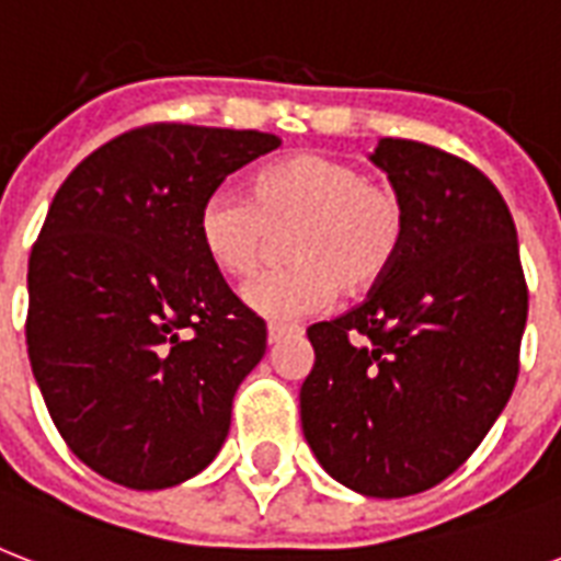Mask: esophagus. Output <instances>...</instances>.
I'll use <instances>...</instances> for the list:
<instances>
[{
	"label": "esophagus",
	"mask_w": 561,
	"mask_h": 561,
	"mask_svg": "<svg viewBox=\"0 0 561 561\" xmlns=\"http://www.w3.org/2000/svg\"><path fill=\"white\" fill-rule=\"evenodd\" d=\"M294 334H299L297 325H271V329H267V343L276 346V343H282L285 337H294Z\"/></svg>",
	"instance_id": "esophagus-1"
}]
</instances>
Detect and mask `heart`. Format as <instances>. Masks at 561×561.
I'll return each mask as SVG.
<instances>
[{"label":"heart","mask_w":561,"mask_h":561,"mask_svg":"<svg viewBox=\"0 0 561 561\" xmlns=\"http://www.w3.org/2000/svg\"><path fill=\"white\" fill-rule=\"evenodd\" d=\"M294 264L250 282L241 294L259 317L288 323L332 306L337 288L360 294L392 271L408 238V209L387 183L337 157L294 153L262 169L253 194L215 188L197 215L209 262L232 279L259 271L273 232H288Z\"/></svg>","instance_id":"heart-1"}]
</instances>
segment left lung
<instances>
[{"label": "left lung", "mask_w": 561, "mask_h": 561, "mask_svg": "<svg viewBox=\"0 0 561 561\" xmlns=\"http://www.w3.org/2000/svg\"><path fill=\"white\" fill-rule=\"evenodd\" d=\"M369 160L404 201L408 238L358 308L308 329L299 416L337 483L408 497L460 469L506 408L527 285L513 215L483 171L410 139H381Z\"/></svg>", "instance_id": "left-lung-1"}]
</instances>
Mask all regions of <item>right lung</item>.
<instances>
[{"label":"right lung","instance_id":"1","mask_svg":"<svg viewBox=\"0 0 561 561\" xmlns=\"http://www.w3.org/2000/svg\"><path fill=\"white\" fill-rule=\"evenodd\" d=\"M279 136L151 125L92 151L57 188L28 259L31 373L81 462L169 489L215 460L267 325L209 262L197 215Z\"/></svg>","mask_w":561,"mask_h":561}]
</instances>
